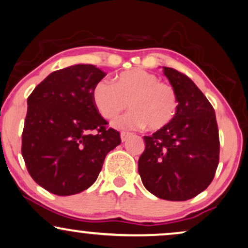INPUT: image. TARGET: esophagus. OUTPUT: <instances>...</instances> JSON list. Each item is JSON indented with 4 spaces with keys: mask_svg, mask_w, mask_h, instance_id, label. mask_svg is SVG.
Returning <instances> with one entry per match:
<instances>
[{
    "mask_svg": "<svg viewBox=\"0 0 248 248\" xmlns=\"http://www.w3.org/2000/svg\"><path fill=\"white\" fill-rule=\"evenodd\" d=\"M129 133H127V131H121V134H120V136H121V140L122 142H124V140H126L127 139H128V136H129Z\"/></svg>",
    "mask_w": 248,
    "mask_h": 248,
    "instance_id": "34e87169",
    "label": "esophagus"
}]
</instances>
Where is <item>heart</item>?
<instances>
[{"mask_svg": "<svg viewBox=\"0 0 248 248\" xmlns=\"http://www.w3.org/2000/svg\"><path fill=\"white\" fill-rule=\"evenodd\" d=\"M93 101L108 120H113L129 106L130 111L115 122L124 129L145 126L150 130L162 129L173 121L178 108L175 88L143 68L122 72L114 82L108 79L98 81L93 87Z\"/></svg>", "mask_w": 248, "mask_h": 248, "instance_id": "obj_1", "label": "heart"}]
</instances>
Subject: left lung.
I'll return each instance as SVG.
<instances>
[{
    "mask_svg": "<svg viewBox=\"0 0 248 248\" xmlns=\"http://www.w3.org/2000/svg\"><path fill=\"white\" fill-rule=\"evenodd\" d=\"M176 90L178 108L173 121L150 136L139 159L146 190L158 198L183 202L207 189L220 160L215 111L202 90L186 74L164 67Z\"/></svg>",
    "mask_w": 248,
    "mask_h": 248,
    "instance_id": "8db88e82",
    "label": "left lung"
}]
</instances>
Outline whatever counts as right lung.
Listing matches in <instances>:
<instances>
[{"label":"right lung","instance_id":"right-lung-1","mask_svg":"<svg viewBox=\"0 0 248 248\" xmlns=\"http://www.w3.org/2000/svg\"><path fill=\"white\" fill-rule=\"evenodd\" d=\"M106 75L79 64L52 72L27 98L21 155L34 181L57 196L80 193L95 183L120 133L93 104L95 84Z\"/></svg>","mask_w":248,"mask_h":248}]
</instances>
